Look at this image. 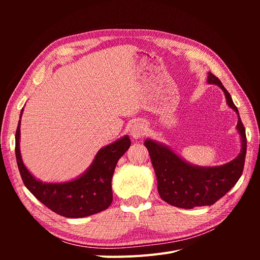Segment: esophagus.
Masks as SVG:
<instances>
[{
    "label": "esophagus",
    "instance_id": "obj_1",
    "mask_svg": "<svg viewBox=\"0 0 260 260\" xmlns=\"http://www.w3.org/2000/svg\"><path fill=\"white\" fill-rule=\"evenodd\" d=\"M146 132V124L142 121H137L130 127V135L133 139L142 138Z\"/></svg>",
    "mask_w": 260,
    "mask_h": 260
}]
</instances>
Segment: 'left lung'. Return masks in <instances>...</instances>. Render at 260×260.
Instances as JSON below:
<instances>
[{
  "instance_id": "obj_1",
  "label": "left lung",
  "mask_w": 260,
  "mask_h": 260,
  "mask_svg": "<svg viewBox=\"0 0 260 260\" xmlns=\"http://www.w3.org/2000/svg\"><path fill=\"white\" fill-rule=\"evenodd\" d=\"M207 75V83L216 84L223 91L228 106L238 115L241 152L224 165L204 167L186 161L166 144L146 139L144 145L151 157L159 196L171 206L179 208L191 209L215 204L238 182L245 162L246 135L238 108L221 81L209 72Z\"/></svg>"
}]
</instances>
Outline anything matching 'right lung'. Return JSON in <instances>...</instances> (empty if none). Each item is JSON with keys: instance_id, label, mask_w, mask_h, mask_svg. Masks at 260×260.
<instances>
[{"instance_id": "add662e5", "label": "right lung", "mask_w": 260, "mask_h": 260, "mask_svg": "<svg viewBox=\"0 0 260 260\" xmlns=\"http://www.w3.org/2000/svg\"><path fill=\"white\" fill-rule=\"evenodd\" d=\"M22 112L23 108L19 118ZM15 140V153L23 183L36 199L52 211L67 218H83L111 206L113 175L118 160L131 145L129 136L125 135L102 147L83 174L65 182H43L27 169L20 153V120Z\"/></svg>"}]
</instances>
